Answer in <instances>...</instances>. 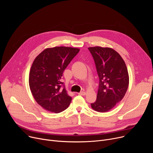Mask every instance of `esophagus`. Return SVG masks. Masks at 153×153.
Instances as JSON below:
<instances>
[{"label": "esophagus", "instance_id": "1", "mask_svg": "<svg viewBox=\"0 0 153 153\" xmlns=\"http://www.w3.org/2000/svg\"><path fill=\"white\" fill-rule=\"evenodd\" d=\"M78 94H79V95H85L86 94V93H85V92L82 91V92H81L78 93Z\"/></svg>", "mask_w": 153, "mask_h": 153}]
</instances>
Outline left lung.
I'll return each instance as SVG.
<instances>
[{
	"label": "left lung",
	"mask_w": 153,
	"mask_h": 153,
	"mask_svg": "<svg viewBox=\"0 0 153 153\" xmlns=\"http://www.w3.org/2000/svg\"><path fill=\"white\" fill-rule=\"evenodd\" d=\"M99 77L97 100L91 107L99 112H107L121 101L129 84L126 64L115 50L111 48L89 47Z\"/></svg>",
	"instance_id": "1"
}]
</instances>
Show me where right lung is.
I'll list each match as a JSON object with an SVG mask.
<instances>
[{
	"label": "right lung",
	"mask_w": 153,
	"mask_h": 153,
	"mask_svg": "<svg viewBox=\"0 0 153 153\" xmlns=\"http://www.w3.org/2000/svg\"><path fill=\"white\" fill-rule=\"evenodd\" d=\"M79 48L56 46L46 48L33 61L29 85L38 104L54 113L66 110L72 100L61 82L63 72L79 53Z\"/></svg>",
	"instance_id": "1"
}]
</instances>
